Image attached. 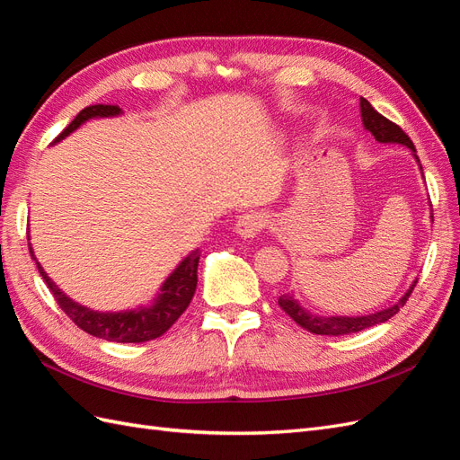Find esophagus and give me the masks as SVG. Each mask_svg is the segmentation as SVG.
Instances as JSON below:
<instances>
[{"mask_svg": "<svg viewBox=\"0 0 460 460\" xmlns=\"http://www.w3.org/2000/svg\"><path fill=\"white\" fill-rule=\"evenodd\" d=\"M264 226H267V215L259 213V211L245 213L238 218V222H235V232H238L242 238L249 240V238H255V235H259Z\"/></svg>", "mask_w": 460, "mask_h": 460, "instance_id": "1", "label": "esophagus"}]
</instances>
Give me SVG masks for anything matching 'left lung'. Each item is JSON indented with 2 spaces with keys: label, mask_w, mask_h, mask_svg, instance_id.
Returning a JSON list of instances; mask_svg holds the SVG:
<instances>
[{
  "label": "left lung",
  "mask_w": 460,
  "mask_h": 460,
  "mask_svg": "<svg viewBox=\"0 0 460 460\" xmlns=\"http://www.w3.org/2000/svg\"><path fill=\"white\" fill-rule=\"evenodd\" d=\"M360 117H363L365 128L368 132H372V136L378 142H382V144H402V146L411 147L412 151H416L414 144L411 142V137L405 132H402L399 124H395L389 119H385L384 115H380L378 111H376L365 100V97H360ZM416 159H419V157H416ZM414 286H416V282L411 286L407 294L394 305V307H387L380 313L367 314V316H318V314H311L309 311H305L301 307L299 301L294 297V294L280 296V297H278V305H280L282 311H286L305 330L318 333V336H343V333H355V332H360V330H367L370 326L382 324V323H385V320L392 318L394 314H397L402 305L409 301Z\"/></svg>",
  "instance_id": "obj_1"
}]
</instances>
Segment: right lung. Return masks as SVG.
I'll return each instance as SVG.
<instances>
[{"mask_svg":"<svg viewBox=\"0 0 460 460\" xmlns=\"http://www.w3.org/2000/svg\"><path fill=\"white\" fill-rule=\"evenodd\" d=\"M115 115H120L119 105L97 103V105L84 107L75 117V120L68 124L58 137H55V142L63 140L65 136L76 130L80 124L86 122L88 119L115 117ZM29 249H31V257L36 261L32 247ZM198 262H199L198 252L190 253L182 262L178 264V269L166 278L157 301L153 303L151 307L128 311V313H97V311H90L88 307H82V305L68 299L63 291L49 280V276L44 272V269H41L38 262L36 267L41 278H44V282L48 284L55 301H58L61 311L71 318L80 330H84L86 333H90V336L102 338L107 341L142 343V341H149L163 336V333L169 330L188 309V305L193 294H196V286H198Z\"/></svg>","mask_w":460,"mask_h":460,"instance_id":"1","label":"right lung"}]
</instances>
